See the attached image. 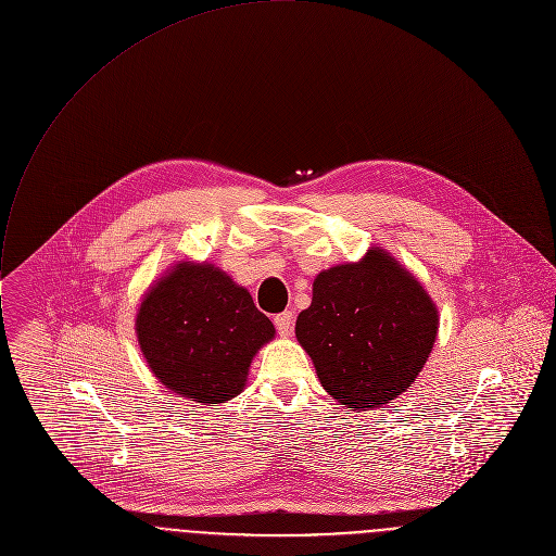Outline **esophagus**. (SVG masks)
Listing matches in <instances>:
<instances>
[{
    "label": "esophagus",
    "mask_w": 556,
    "mask_h": 556,
    "mask_svg": "<svg viewBox=\"0 0 556 556\" xmlns=\"http://www.w3.org/2000/svg\"><path fill=\"white\" fill-rule=\"evenodd\" d=\"M275 327L279 331V336H290L292 327H294V316L292 312H281L275 316Z\"/></svg>",
    "instance_id": "obj_1"
}]
</instances>
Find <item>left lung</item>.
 Masks as SVG:
<instances>
[{"label":"left lung","instance_id":"1","mask_svg":"<svg viewBox=\"0 0 556 556\" xmlns=\"http://www.w3.org/2000/svg\"><path fill=\"white\" fill-rule=\"evenodd\" d=\"M438 336V309L425 288L386 251L320 273L312 305L296 318V338L323 388L351 409L401 396Z\"/></svg>","mask_w":556,"mask_h":556}]
</instances>
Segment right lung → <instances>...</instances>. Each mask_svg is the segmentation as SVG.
<instances>
[{
	"label": "right lung",
	"mask_w": 556,
	"mask_h": 556,
	"mask_svg": "<svg viewBox=\"0 0 556 556\" xmlns=\"http://www.w3.org/2000/svg\"><path fill=\"white\" fill-rule=\"evenodd\" d=\"M136 333L153 375L203 405L238 396L253 355L275 336L251 294L210 264H179L144 296Z\"/></svg>",
	"instance_id": "obj_1"
}]
</instances>
